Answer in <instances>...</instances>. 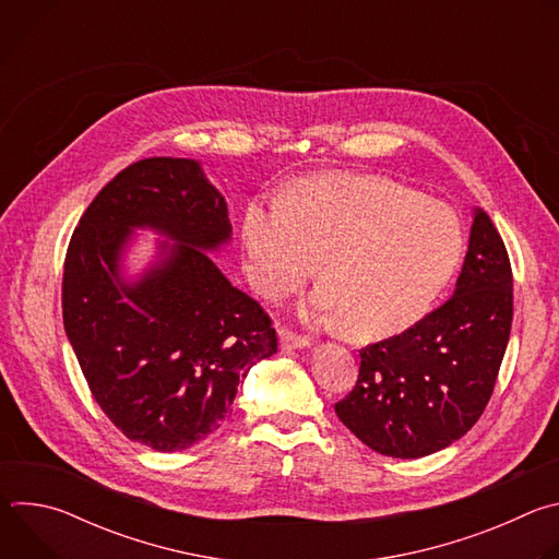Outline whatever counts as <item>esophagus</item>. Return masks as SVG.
Masks as SVG:
<instances>
[{
    "label": "esophagus",
    "instance_id": "obj_1",
    "mask_svg": "<svg viewBox=\"0 0 559 559\" xmlns=\"http://www.w3.org/2000/svg\"><path fill=\"white\" fill-rule=\"evenodd\" d=\"M307 345H309L307 336H300V334L289 332V330L281 332V347L283 349H300V347H307Z\"/></svg>",
    "mask_w": 559,
    "mask_h": 559
}]
</instances>
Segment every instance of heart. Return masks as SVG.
I'll list each match as a JSON object with an SVG mask.
<instances>
[{
    "label": "heart",
    "mask_w": 559,
    "mask_h": 559,
    "mask_svg": "<svg viewBox=\"0 0 559 559\" xmlns=\"http://www.w3.org/2000/svg\"><path fill=\"white\" fill-rule=\"evenodd\" d=\"M248 276L267 298L302 287L318 259L325 287L313 321L358 338L416 325L451 281L464 229L442 201L382 177L325 175L300 181L283 205H252L243 221Z\"/></svg>",
    "instance_id": "heart-1"
}]
</instances>
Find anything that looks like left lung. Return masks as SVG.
Returning <instances> with one entry per match:
<instances>
[{
  "instance_id": "1",
  "label": "left lung",
  "mask_w": 559,
  "mask_h": 559,
  "mask_svg": "<svg viewBox=\"0 0 559 559\" xmlns=\"http://www.w3.org/2000/svg\"><path fill=\"white\" fill-rule=\"evenodd\" d=\"M513 321V272L491 216L475 210L453 296L403 334L360 349L336 416L369 449L423 457L485 414Z\"/></svg>"
}]
</instances>
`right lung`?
I'll list each match as a JSON object with an SVG mask.
<instances>
[{
  "label": "right lung",
  "instance_id": "obj_1",
  "mask_svg": "<svg viewBox=\"0 0 559 559\" xmlns=\"http://www.w3.org/2000/svg\"><path fill=\"white\" fill-rule=\"evenodd\" d=\"M180 243L134 286L118 278L132 226ZM227 205L192 158L152 156L93 199L63 261V328L88 389L132 442L173 453L216 431L250 367L278 349L270 313L203 250L229 238Z\"/></svg>",
  "mask_w": 559,
  "mask_h": 559
}]
</instances>
